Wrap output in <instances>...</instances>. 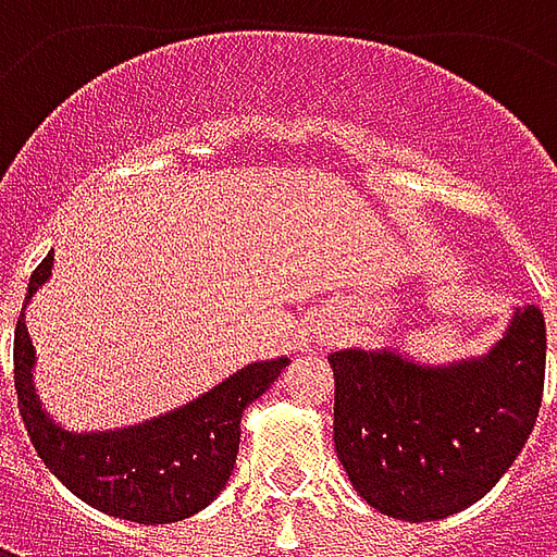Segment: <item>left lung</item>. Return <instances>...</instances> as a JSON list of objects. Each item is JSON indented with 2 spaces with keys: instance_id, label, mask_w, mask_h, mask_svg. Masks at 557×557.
<instances>
[{
  "instance_id": "1",
  "label": "left lung",
  "mask_w": 557,
  "mask_h": 557,
  "mask_svg": "<svg viewBox=\"0 0 557 557\" xmlns=\"http://www.w3.org/2000/svg\"><path fill=\"white\" fill-rule=\"evenodd\" d=\"M334 370V447L379 513L432 522L480 502L513 466L537 420L546 322L516 307L483 358L409 361L394 349H343Z\"/></svg>"
}]
</instances>
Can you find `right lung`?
I'll use <instances>...</instances> for the list:
<instances>
[{
    "label": "right lung",
    "mask_w": 557,
    "mask_h": 557,
    "mask_svg": "<svg viewBox=\"0 0 557 557\" xmlns=\"http://www.w3.org/2000/svg\"><path fill=\"white\" fill-rule=\"evenodd\" d=\"M50 271L53 253L32 271L26 301L50 280ZM286 363L289 358L247 363L182 409L125 430L67 432L35 394V346L23 313L14 327L20 418L44 466L95 510L139 525L182 522L218 498L235 468L244 409L274 385Z\"/></svg>",
    "instance_id": "add662e5"
}]
</instances>
